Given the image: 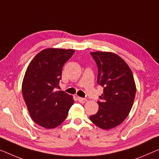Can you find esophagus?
<instances>
[{
  "label": "esophagus",
  "mask_w": 159,
  "mask_h": 159,
  "mask_svg": "<svg viewBox=\"0 0 159 159\" xmlns=\"http://www.w3.org/2000/svg\"><path fill=\"white\" fill-rule=\"evenodd\" d=\"M77 99H78V101L80 102V103H84V102L87 101L86 99L82 98V97H78Z\"/></svg>",
  "instance_id": "1"
}]
</instances>
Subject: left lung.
<instances>
[{"mask_svg": "<svg viewBox=\"0 0 159 159\" xmlns=\"http://www.w3.org/2000/svg\"><path fill=\"white\" fill-rule=\"evenodd\" d=\"M98 67L97 82L104 87L97 102L99 110L90 120L102 129H111L124 121L132 108L136 84L130 67L121 57L111 52H92Z\"/></svg>", "mask_w": 159, "mask_h": 159, "instance_id": "left-lung-1", "label": "left lung"}]
</instances>
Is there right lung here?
Listing matches in <instances>:
<instances>
[{
    "label": "right lung",
    "mask_w": 159,
    "mask_h": 159,
    "mask_svg": "<svg viewBox=\"0 0 159 159\" xmlns=\"http://www.w3.org/2000/svg\"><path fill=\"white\" fill-rule=\"evenodd\" d=\"M75 50L47 48L29 64L22 84L23 99L33 120L45 129L57 127L67 118L74 103L72 95L59 88L62 67Z\"/></svg>",
    "instance_id": "add662e5"
}]
</instances>
